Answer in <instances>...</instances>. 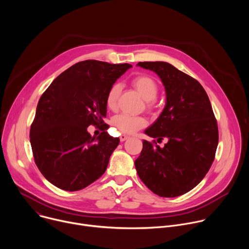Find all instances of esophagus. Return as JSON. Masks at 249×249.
I'll list each match as a JSON object with an SVG mask.
<instances>
[{
  "mask_svg": "<svg viewBox=\"0 0 249 249\" xmlns=\"http://www.w3.org/2000/svg\"><path fill=\"white\" fill-rule=\"evenodd\" d=\"M129 138H130L129 136H125V135H123V136H121V137H120V142H124V141L128 140Z\"/></svg>",
  "mask_w": 249,
  "mask_h": 249,
  "instance_id": "obj_1",
  "label": "esophagus"
}]
</instances>
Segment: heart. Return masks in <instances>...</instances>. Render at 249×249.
I'll return each instance as SVG.
<instances>
[{
    "label": "heart",
    "mask_w": 249,
    "mask_h": 249,
    "mask_svg": "<svg viewBox=\"0 0 249 249\" xmlns=\"http://www.w3.org/2000/svg\"><path fill=\"white\" fill-rule=\"evenodd\" d=\"M134 88L139 91L147 103L149 107L152 106V101L157 97L159 86L157 82L148 76H138L132 81ZM121 85L116 83L111 86L107 95H106V106L114 110L117 106V101L121 93ZM114 126L123 134H132L147 125V120L144 117L131 116L128 114H120L113 120Z\"/></svg>",
    "instance_id": "b5f03b06"
}]
</instances>
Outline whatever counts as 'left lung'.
Instances as JSON below:
<instances>
[{
  "label": "left lung",
  "instance_id": "left-lung-1",
  "mask_svg": "<svg viewBox=\"0 0 249 249\" xmlns=\"http://www.w3.org/2000/svg\"><path fill=\"white\" fill-rule=\"evenodd\" d=\"M155 72L165 89V106L145 134L167 140L164 147L143 140L135 160L141 180L160 197H177L204 178L215 159L218 125L209 97L195 79L166 62H139Z\"/></svg>",
  "mask_w": 249,
  "mask_h": 249
}]
</instances>
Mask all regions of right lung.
I'll use <instances>...</instances> for the list:
<instances>
[{
  "label": "right lung",
  "mask_w": 249,
  "mask_h": 249,
  "mask_svg": "<svg viewBox=\"0 0 249 249\" xmlns=\"http://www.w3.org/2000/svg\"><path fill=\"white\" fill-rule=\"evenodd\" d=\"M132 68L87 60L59 75L41 95L30 128L35 163L45 178L66 191L81 190L105 172L119 138L105 131L97 138L89 125L105 126L106 95Z\"/></svg>",
  "instance_id": "1"
}]
</instances>
